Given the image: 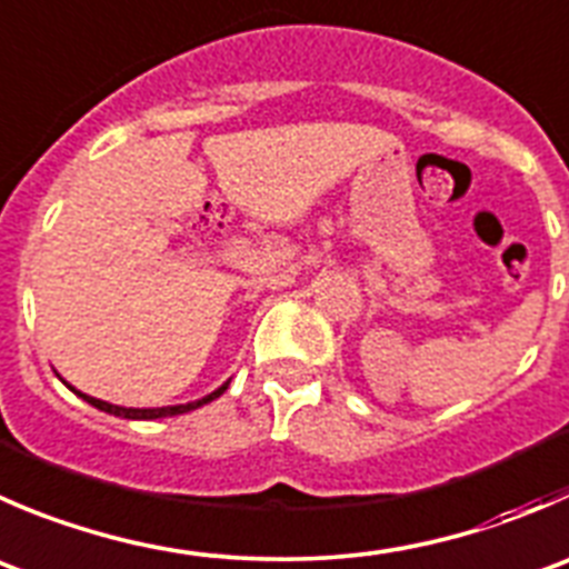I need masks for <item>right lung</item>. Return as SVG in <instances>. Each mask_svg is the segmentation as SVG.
I'll return each mask as SVG.
<instances>
[{"label": "right lung", "mask_w": 569, "mask_h": 569, "mask_svg": "<svg viewBox=\"0 0 569 569\" xmlns=\"http://www.w3.org/2000/svg\"><path fill=\"white\" fill-rule=\"evenodd\" d=\"M60 380H63V378H60ZM63 383H66V380H63ZM66 386H69V389L74 391L77 397H82V400H86L88 406L99 408V411H104V413H113V417H121V419H161V417H174V413L194 411V408H200V406H206V402L217 400L219 395H224V389H228V386H230V380H224V383L219 386V389H213L211 395L200 397V400L180 402V406H161V408H127V406H113V402H104V400H99V397L82 395V391L74 389V386H71V383H66Z\"/></svg>", "instance_id": "add662e5"}]
</instances>
